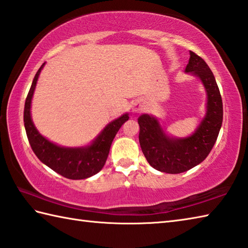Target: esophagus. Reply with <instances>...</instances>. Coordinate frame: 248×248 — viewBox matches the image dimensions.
I'll return each mask as SVG.
<instances>
[{"label":"esophagus","mask_w":248,"mask_h":248,"mask_svg":"<svg viewBox=\"0 0 248 248\" xmlns=\"http://www.w3.org/2000/svg\"><path fill=\"white\" fill-rule=\"evenodd\" d=\"M143 108V105L139 103V102H136L133 104V107H131V109H133L134 112H140L141 110H142Z\"/></svg>","instance_id":"34e87169"}]
</instances>
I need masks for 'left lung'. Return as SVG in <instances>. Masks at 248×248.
<instances>
[{
  "mask_svg": "<svg viewBox=\"0 0 248 248\" xmlns=\"http://www.w3.org/2000/svg\"><path fill=\"white\" fill-rule=\"evenodd\" d=\"M186 73L198 77L205 89L206 112L193 135L185 138L170 137L153 115L138 118L139 142L148 163L166 173L185 172L202 163L211 152L223 123V100L218 85L208 64L199 55L189 51Z\"/></svg>",
  "mask_w": 248,
  "mask_h": 248,
  "instance_id": "1",
  "label": "left lung"
}]
</instances>
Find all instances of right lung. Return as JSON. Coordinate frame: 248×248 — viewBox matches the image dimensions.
Returning a JSON list of instances; mask_svg holds the SVG:
<instances>
[{"instance_id": "right-lung-1", "label": "right lung", "mask_w": 248, "mask_h": 248, "mask_svg": "<svg viewBox=\"0 0 248 248\" xmlns=\"http://www.w3.org/2000/svg\"><path fill=\"white\" fill-rule=\"evenodd\" d=\"M45 63L37 70L33 79L31 89L25 99L23 121L29 142L35 155L43 164L55 172L70 180L88 179L99 172L107 160L111 143L126 121L128 113L113 120L102 130L93 142L81 148H66L55 144L39 134L31 118V103L35 88Z\"/></svg>"}]
</instances>
